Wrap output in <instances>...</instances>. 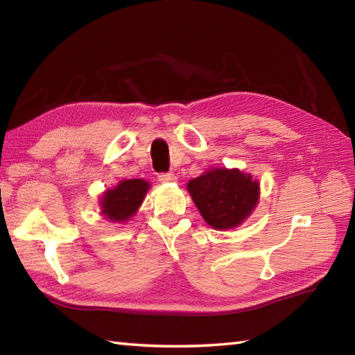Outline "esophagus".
Returning a JSON list of instances; mask_svg holds the SVG:
<instances>
[{
	"label": "esophagus",
	"mask_w": 355,
	"mask_h": 355,
	"mask_svg": "<svg viewBox=\"0 0 355 355\" xmlns=\"http://www.w3.org/2000/svg\"><path fill=\"white\" fill-rule=\"evenodd\" d=\"M157 178H158V182H160V183H172V182H175V180H177V177L173 175L172 172H163V173H158Z\"/></svg>",
	"instance_id": "esophagus-1"
}]
</instances>
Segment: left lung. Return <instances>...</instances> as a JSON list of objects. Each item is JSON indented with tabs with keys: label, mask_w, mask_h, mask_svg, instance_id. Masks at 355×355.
Here are the masks:
<instances>
[{
	"label": "left lung",
	"mask_w": 355,
	"mask_h": 355,
	"mask_svg": "<svg viewBox=\"0 0 355 355\" xmlns=\"http://www.w3.org/2000/svg\"><path fill=\"white\" fill-rule=\"evenodd\" d=\"M200 214L214 229H232L252 214L259 184L238 169H214L187 183Z\"/></svg>",
	"instance_id": "left-lung-1"
}]
</instances>
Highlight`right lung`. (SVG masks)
I'll return each mask as SVG.
<instances>
[{"label":"right lung","instance_id":"1","mask_svg":"<svg viewBox=\"0 0 355 355\" xmlns=\"http://www.w3.org/2000/svg\"><path fill=\"white\" fill-rule=\"evenodd\" d=\"M148 189L149 184L145 180H123L114 189L105 192L102 198V215L111 221H126L139 209Z\"/></svg>","mask_w":355,"mask_h":355}]
</instances>
